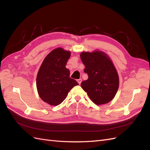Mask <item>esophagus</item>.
Listing matches in <instances>:
<instances>
[{
	"label": "esophagus",
	"instance_id": "esophagus-1",
	"mask_svg": "<svg viewBox=\"0 0 150 150\" xmlns=\"http://www.w3.org/2000/svg\"><path fill=\"white\" fill-rule=\"evenodd\" d=\"M77 81H78V83L80 84L81 83V82H82V79H78Z\"/></svg>",
	"mask_w": 150,
	"mask_h": 150
}]
</instances>
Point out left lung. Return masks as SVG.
Segmentation results:
<instances>
[{"label":"left lung","mask_w":150,"mask_h":150,"mask_svg":"<svg viewBox=\"0 0 150 150\" xmlns=\"http://www.w3.org/2000/svg\"><path fill=\"white\" fill-rule=\"evenodd\" d=\"M81 59L88 76V79L81 83V87L94 104L100 105L111 101L118 89L119 77L110 59L100 51L83 52Z\"/></svg>","instance_id":"8db88e82"}]
</instances>
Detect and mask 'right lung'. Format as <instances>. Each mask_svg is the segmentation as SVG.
I'll use <instances>...</instances> for the list:
<instances>
[{"mask_svg": "<svg viewBox=\"0 0 150 150\" xmlns=\"http://www.w3.org/2000/svg\"><path fill=\"white\" fill-rule=\"evenodd\" d=\"M71 53L62 48L54 49L44 59L38 71L36 86L40 98L50 105L60 104L69 91L79 84L70 78L66 67Z\"/></svg>", "mask_w": 150, "mask_h": 150, "instance_id": "obj_1", "label": "right lung"}]
</instances>
